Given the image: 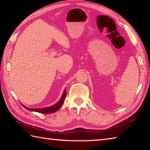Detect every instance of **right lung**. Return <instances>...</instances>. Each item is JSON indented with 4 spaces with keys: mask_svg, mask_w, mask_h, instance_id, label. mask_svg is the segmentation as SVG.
I'll list each match as a JSON object with an SVG mask.
<instances>
[{
    "mask_svg": "<svg viewBox=\"0 0 150 150\" xmlns=\"http://www.w3.org/2000/svg\"><path fill=\"white\" fill-rule=\"evenodd\" d=\"M66 96H67V90H64V92L62 93V98L60 99V101L58 102L57 103H56L54 105L51 106V107H45V108H34V109H31V108H28V107H25L24 105H23V107L25 108L26 109L29 110L30 111H35V112H40V113H43V114H50V113H52V112H54L57 111L59 110L61 106L63 105V103H64V99L66 98Z\"/></svg>",
    "mask_w": 150,
    "mask_h": 150,
    "instance_id": "add662e5",
    "label": "right lung"
}]
</instances>
